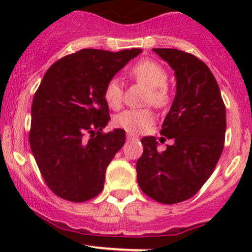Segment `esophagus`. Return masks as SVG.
<instances>
[{"mask_svg":"<svg viewBox=\"0 0 252 252\" xmlns=\"http://www.w3.org/2000/svg\"><path fill=\"white\" fill-rule=\"evenodd\" d=\"M126 139H128V140H136V139H138V136L134 135V134H131V133H129V134H126Z\"/></svg>","mask_w":252,"mask_h":252,"instance_id":"esophagus-1","label":"esophagus"}]
</instances>
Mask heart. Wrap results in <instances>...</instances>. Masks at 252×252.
I'll return each mask as SVG.
<instances>
[{"instance_id": "b5f03b06", "label": "heart", "mask_w": 252, "mask_h": 252, "mask_svg": "<svg viewBox=\"0 0 252 252\" xmlns=\"http://www.w3.org/2000/svg\"><path fill=\"white\" fill-rule=\"evenodd\" d=\"M130 74L135 80L149 88L147 102L156 107H166L171 100L167 88L168 73L161 63L154 60H141L130 68ZM103 98L111 108L121 107L123 102V88L117 78L107 81L103 89ZM155 122L154 112L150 110H126L117 114L113 119L114 126L129 133L138 134L149 128Z\"/></svg>"}]
</instances>
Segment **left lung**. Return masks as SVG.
I'll use <instances>...</instances> for the list:
<instances>
[{
    "label": "left lung",
    "instance_id": "1",
    "mask_svg": "<svg viewBox=\"0 0 252 252\" xmlns=\"http://www.w3.org/2000/svg\"><path fill=\"white\" fill-rule=\"evenodd\" d=\"M154 52L168 62L177 78V95L161 130L173 142L158 151L154 136L142 138L136 173L147 196L172 205L194 196L215 171L224 147L225 106L217 81L201 60L175 48Z\"/></svg>",
    "mask_w": 252,
    "mask_h": 252
}]
</instances>
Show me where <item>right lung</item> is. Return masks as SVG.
<instances>
[{
	"instance_id": "add662e5",
	"label": "right lung",
	"mask_w": 252,
	"mask_h": 252,
	"mask_svg": "<svg viewBox=\"0 0 252 252\" xmlns=\"http://www.w3.org/2000/svg\"><path fill=\"white\" fill-rule=\"evenodd\" d=\"M140 48H83L53 63L32 106L29 141L42 178L63 200L84 202L103 189L107 166L126 141L123 129L105 133L110 110L103 89Z\"/></svg>"
}]
</instances>
